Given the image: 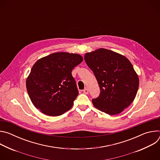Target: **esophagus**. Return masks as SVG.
Returning a JSON list of instances; mask_svg holds the SVG:
<instances>
[{
	"label": "esophagus",
	"mask_w": 160,
	"mask_h": 160,
	"mask_svg": "<svg viewBox=\"0 0 160 160\" xmlns=\"http://www.w3.org/2000/svg\"><path fill=\"white\" fill-rule=\"evenodd\" d=\"M83 93L85 94H87L88 93V90L87 88H85L84 90H83Z\"/></svg>",
	"instance_id": "34e87169"
}]
</instances>
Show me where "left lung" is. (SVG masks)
<instances>
[{
	"label": "left lung",
	"instance_id": "left-lung-1",
	"mask_svg": "<svg viewBox=\"0 0 160 160\" xmlns=\"http://www.w3.org/2000/svg\"><path fill=\"white\" fill-rule=\"evenodd\" d=\"M100 87L99 97L92 99L95 108L115 115L122 112L134 100L139 88V77L125 56L106 49L84 56Z\"/></svg>",
	"mask_w": 160,
	"mask_h": 160
}]
</instances>
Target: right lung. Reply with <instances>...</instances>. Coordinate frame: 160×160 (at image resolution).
Segmentation results:
<instances>
[{
	"instance_id": "obj_1",
	"label": "right lung",
	"mask_w": 160,
	"mask_h": 160,
	"mask_svg": "<svg viewBox=\"0 0 160 160\" xmlns=\"http://www.w3.org/2000/svg\"><path fill=\"white\" fill-rule=\"evenodd\" d=\"M83 58L78 54L56 52L38 60L27 79V88L33 104L51 117L62 115L72 108L78 95L72 75Z\"/></svg>"
}]
</instances>
